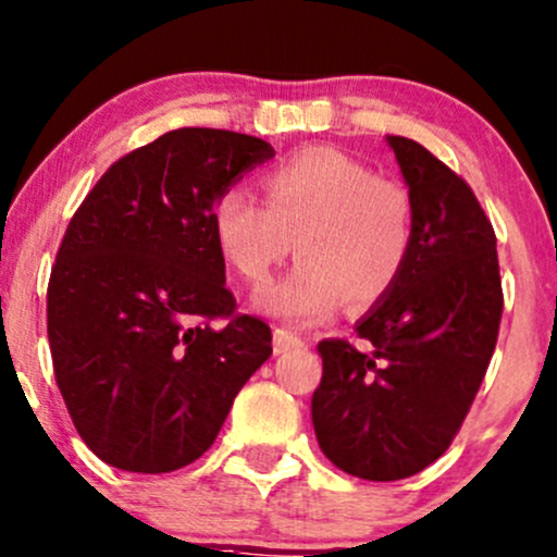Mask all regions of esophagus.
Segmentation results:
<instances>
[{"mask_svg":"<svg viewBox=\"0 0 557 557\" xmlns=\"http://www.w3.org/2000/svg\"><path fill=\"white\" fill-rule=\"evenodd\" d=\"M301 346H304L301 335L290 333V330L285 327L274 330V354H288L293 348H301Z\"/></svg>","mask_w":557,"mask_h":557,"instance_id":"esophagus-1","label":"esophagus"}]
</instances>
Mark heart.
<instances>
[{
	"instance_id": "heart-1",
	"label": "heart",
	"mask_w": 557,
	"mask_h": 557,
	"mask_svg": "<svg viewBox=\"0 0 557 557\" xmlns=\"http://www.w3.org/2000/svg\"><path fill=\"white\" fill-rule=\"evenodd\" d=\"M261 189L267 206L227 189L213 206V237L248 285H264L296 248L301 264L256 298L267 314L317 325L346 298L357 309L381 301L405 272L414 213L399 182L338 150L309 148L269 169Z\"/></svg>"
}]
</instances>
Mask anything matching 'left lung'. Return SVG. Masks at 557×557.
Listing matches in <instances>:
<instances>
[{"label":"left lung","instance_id":"8db88e82","mask_svg":"<svg viewBox=\"0 0 557 557\" xmlns=\"http://www.w3.org/2000/svg\"><path fill=\"white\" fill-rule=\"evenodd\" d=\"M388 145L412 198V250L394 288L357 322L364 348L320 341L311 396L320 449L368 481L407 479L449 449L503 317L497 237L473 189L414 139Z\"/></svg>","mask_w":557,"mask_h":557}]
</instances>
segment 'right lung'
Wrapping results in <instances>:
<instances>
[{
	"mask_svg": "<svg viewBox=\"0 0 557 557\" xmlns=\"http://www.w3.org/2000/svg\"><path fill=\"white\" fill-rule=\"evenodd\" d=\"M272 156L250 134L166 132L119 158L73 213L47 335L73 425L108 466L195 462L272 357L267 322L235 311L213 237L216 200Z\"/></svg>",
	"mask_w": 557,
	"mask_h": 557,
	"instance_id": "obj_1",
	"label": "right lung"
}]
</instances>
